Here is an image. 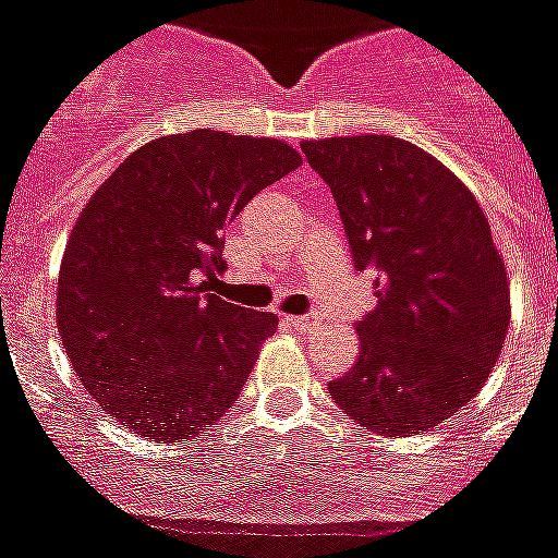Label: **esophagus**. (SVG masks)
<instances>
[{"mask_svg": "<svg viewBox=\"0 0 558 558\" xmlns=\"http://www.w3.org/2000/svg\"><path fill=\"white\" fill-rule=\"evenodd\" d=\"M288 328L293 330H313V325H316V316H288Z\"/></svg>", "mask_w": 558, "mask_h": 558, "instance_id": "34e87169", "label": "esophagus"}]
</instances>
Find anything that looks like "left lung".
<instances>
[{"mask_svg": "<svg viewBox=\"0 0 558 558\" xmlns=\"http://www.w3.org/2000/svg\"><path fill=\"white\" fill-rule=\"evenodd\" d=\"M302 154L328 182L353 268L376 274L379 299L330 396L379 436L441 425L482 390L508 336V270L485 210L453 170L396 136L305 140Z\"/></svg>", "mask_w": 558, "mask_h": 558, "instance_id": "1", "label": "left lung"}]
</instances>
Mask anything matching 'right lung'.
<instances>
[{"label":"right lung","instance_id":"obj_1","mask_svg":"<svg viewBox=\"0 0 558 558\" xmlns=\"http://www.w3.org/2000/svg\"><path fill=\"white\" fill-rule=\"evenodd\" d=\"M299 165L288 142L199 128L133 150L82 207L59 268V336L128 430L187 441L239 399L279 319L207 290L225 228Z\"/></svg>","mask_w":558,"mask_h":558}]
</instances>
